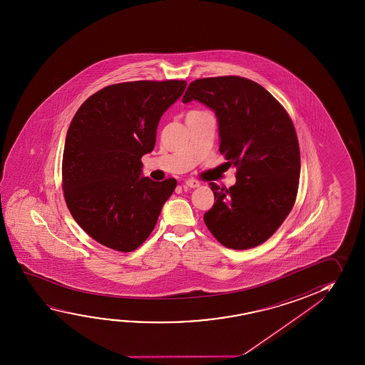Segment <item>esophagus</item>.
Segmentation results:
<instances>
[{
	"instance_id": "34e87169",
	"label": "esophagus",
	"mask_w": 365,
	"mask_h": 365,
	"mask_svg": "<svg viewBox=\"0 0 365 365\" xmlns=\"http://www.w3.org/2000/svg\"><path fill=\"white\" fill-rule=\"evenodd\" d=\"M185 185L187 187H190V188H197V187H200V182L196 180H187L185 182Z\"/></svg>"
}]
</instances>
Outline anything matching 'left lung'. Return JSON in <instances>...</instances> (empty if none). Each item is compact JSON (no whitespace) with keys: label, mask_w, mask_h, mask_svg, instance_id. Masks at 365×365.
<instances>
[{"label":"left lung","mask_w":365,"mask_h":365,"mask_svg":"<svg viewBox=\"0 0 365 365\" xmlns=\"http://www.w3.org/2000/svg\"><path fill=\"white\" fill-rule=\"evenodd\" d=\"M182 101L215 112L219 150L237 167L229 190L211 183L216 201L203 215L206 227L227 248L257 247L279 229L297 198L300 151L293 122L267 90L240 76L195 80Z\"/></svg>","instance_id":"obj_1"}]
</instances>
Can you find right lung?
<instances>
[{
    "instance_id": "right-lung-1",
    "label": "right lung",
    "mask_w": 365,
    "mask_h": 365,
    "mask_svg": "<svg viewBox=\"0 0 365 365\" xmlns=\"http://www.w3.org/2000/svg\"><path fill=\"white\" fill-rule=\"evenodd\" d=\"M183 80L109 85L73 115L62 159V188L78 225L98 243L131 252L148 240L177 180L143 175L141 158L183 94Z\"/></svg>"
}]
</instances>
